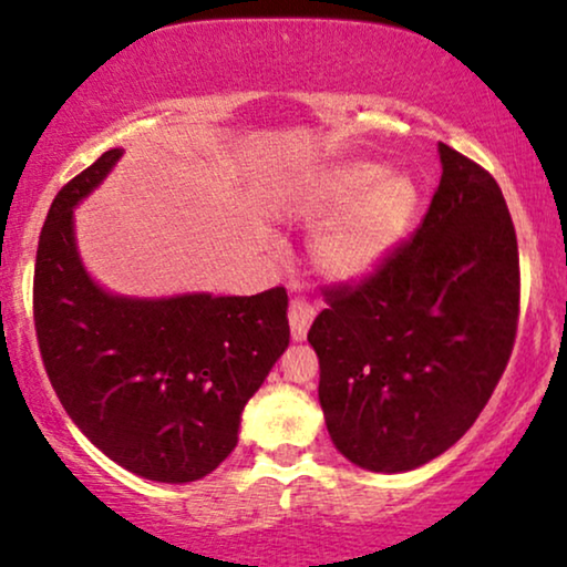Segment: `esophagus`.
I'll return each instance as SVG.
<instances>
[{
  "label": "esophagus",
  "instance_id": "esophagus-1",
  "mask_svg": "<svg viewBox=\"0 0 567 567\" xmlns=\"http://www.w3.org/2000/svg\"><path fill=\"white\" fill-rule=\"evenodd\" d=\"M313 317H317V311H313V306L308 303L303 298H292L290 306H288V321H290V334L292 340H306L308 334V327H311Z\"/></svg>",
  "mask_w": 567,
  "mask_h": 567
}]
</instances>
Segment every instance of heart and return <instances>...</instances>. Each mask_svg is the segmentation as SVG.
<instances>
[{
    "label": "heart",
    "mask_w": 567,
    "mask_h": 567,
    "mask_svg": "<svg viewBox=\"0 0 567 567\" xmlns=\"http://www.w3.org/2000/svg\"><path fill=\"white\" fill-rule=\"evenodd\" d=\"M415 209V183L386 175L382 164L353 162L329 172L303 198V217L327 227L313 250L319 269L342 282L371 275L403 240Z\"/></svg>",
    "instance_id": "obj_1"
}]
</instances>
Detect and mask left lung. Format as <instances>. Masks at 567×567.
<instances>
[{"instance_id":"obj_1","label":"left lung","mask_w":567,"mask_h":567,"mask_svg":"<svg viewBox=\"0 0 567 567\" xmlns=\"http://www.w3.org/2000/svg\"><path fill=\"white\" fill-rule=\"evenodd\" d=\"M442 177L411 240L324 288L308 329L334 447L400 474L474 426L511 361L520 311L515 227L494 177L440 143Z\"/></svg>"}]
</instances>
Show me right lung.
<instances>
[{"label": "right lung", "instance_id": "1", "mask_svg": "<svg viewBox=\"0 0 567 567\" xmlns=\"http://www.w3.org/2000/svg\"><path fill=\"white\" fill-rule=\"evenodd\" d=\"M120 156L104 152L52 200L35 250V337L62 408L106 457L152 482H196L233 453L243 408L288 348V292L141 300L99 288L73 209Z\"/></svg>", "mask_w": 567, "mask_h": 567}]
</instances>
